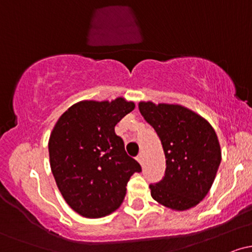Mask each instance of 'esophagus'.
Here are the masks:
<instances>
[{
	"label": "esophagus",
	"instance_id": "esophagus-1",
	"mask_svg": "<svg viewBox=\"0 0 252 252\" xmlns=\"http://www.w3.org/2000/svg\"><path fill=\"white\" fill-rule=\"evenodd\" d=\"M137 158V161H138V162H140L141 164L143 163V154H142V153H141V154H138V156H137V158Z\"/></svg>",
	"mask_w": 252,
	"mask_h": 252
}]
</instances>
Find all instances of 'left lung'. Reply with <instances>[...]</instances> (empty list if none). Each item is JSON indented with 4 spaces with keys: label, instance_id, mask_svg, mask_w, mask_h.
<instances>
[{
    "label": "left lung",
    "instance_id": "8db88e82",
    "mask_svg": "<svg viewBox=\"0 0 252 252\" xmlns=\"http://www.w3.org/2000/svg\"><path fill=\"white\" fill-rule=\"evenodd\" d=\"M154 128L166 156L163 179L149 185L153 199L176 211L194 207L216 179L221 152L215 129L205 118L178 104H138Z\"/></svg>",
    "mask_w": 252,
    "mask_h": 252
}]
</instances>
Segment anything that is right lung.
Returning a JSON list of instances; mask_svg holds the SVG:
<instances>
[{
    "label": "right lung",
    "instance_id": "obj_1",
    "mask_svg": "<svg viewBox=\"0 0 252 252\" xmlns=\"http://www.w3.org/2000/svg\"><path fill=\"white\" fill-rule=\"evenodd\" d=\"M135 109L124 98L111 102L83 100L68 108L48 141L51 169L72 210L86 218L116 211L140 163L130 158L115 126Z\"/></svg>",
    "mask_w": 252,
    "mask_h": 252
}]
</instances>
